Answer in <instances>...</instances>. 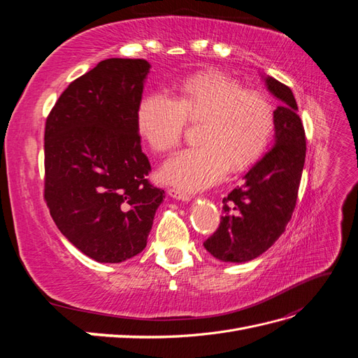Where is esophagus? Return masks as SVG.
Wrapping results in <instances>:
<instances>
[{"instance_id":"esophagus-1","label":"esophagus","mask_w":358,"mask_h":358,"mask_svg":"<svg viewBox=\"0 0 358 358\" xmlns=\"http://www.w3.org/2000/svg\"><path fill=\"white\" fill-rule=\"evenodd\" d=\"M169 196H170L171 199L179 200V201H191V200H192L191 194H188V192H185V191H180V189H178V188H170V189H169Z\"/></svg>"}]
</instances>
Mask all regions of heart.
I'll use <instances>...</instances> for the list:
<instances>
[{"label":"heart","mask_w":358,"mask_h":358,"mask_svg":"<svg viewBox=\"0 0 358 358\" xmlns=\"http://www.w3.org/2000/svg\"><path fill=\"white\" fill-rule=\"evenodd\" d=\"M188 119L204 121L199 146L183 149L159 169V179L182 191H200L224 179L230 166L245 169L263 154L275 127L273 106L264 95L221 71L183 79L175 99L146 94L137 107V128L157 152H167L182 137Z\"/></svg>","instance_id":"1"}]
</instances>
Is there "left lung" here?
Returning <instances> with one entry per match:
<instances>
[{
  "label": "left lung",
  "mask_w": 358,
  "mask_h": 358,
  "mask_svg": "<svg viewBox=\"0 0 358 358\" xmlns=\"http://www.w3.org/2000/svg\"><path fill=\"white\" fill-rule=\"evenodd\" d=\"M262 78L279 101L273 145L245 173L242 185L222 200L220 229L204 242L224 263L251 262L279 239L294 210L305 166L306 138L294 95L270 76Z\"/></svg>",
  "instance_id": "obj_1"
}]
</instances>
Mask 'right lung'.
I'll use <instances>...</instances> for the list:
<instances>
[{"label":"right lung","mask_w":358,"mask_h":358,"mask_svg":"<svg viewBox=\"0 0 358 358\" xmlns=\"http://www.w3.org/2000/svg\"><path fill=\"white\" fill-rule=\"evenodd\" d=\"M150 64L109 58L69 85L45 131V199L66 239L99 263L146 248L166 194L150 185L137 107Z\"/></svg>","instance_id":"1"}]
</instances>
